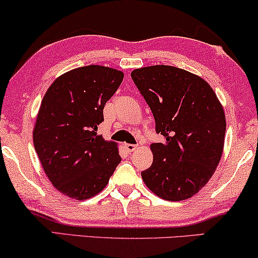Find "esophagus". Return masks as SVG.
I'll return each mask as SVG.
<instances>
[{"label": "esophagus", "instance_id": "obj_1", "mask_svg": "<svg viewBox=\"0 0 258 258\" xmlns=\"http://www.w3.org/2000/svg\"><path fill=\"white\" fill-rule=\"evenodd\" d=\"M124 148L126 149V152L132 153V152H134V150H135V149L137 148V147H136L135 145H130V143H125Z\"/></svg>", "mask_w": 258, "mask_h": 258}]
</instances>
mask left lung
Masks as SVG:
<instances>
[{
	"label": "left lung",
	"instance_id": "obj_1",
	"mask_svg": "<svg viewBox=\"0 0 258 258\" xmlns=\"http://www.w3.org/2000/svg\"><path fill=\"white\" fill-rule=\"evenodd\" d=\"M132 78L166 139L150 145L153 165L141 173L143 181L165 200L188 199L209 182L222 158V103L205 79L175 66L135 69Z\"/></svg>",
	"mask_w": 258,
	"mask_h": 258
}]
</instances>
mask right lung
<instances>
[{
  "instance_id": "right-lung-1",
  "label": "right lung",
  "mask_w": 258,
  "mask_h": 258,
  "mask_svg": "<svg viewBox=\"0 0 258 258\" xmlns=\"http://www.w3.org/2000/svg\"><path fill=\"white\" fill-rule=\"evenodd\" d=\"M123 77L106 66H83L59 76L43 96L33 143L49 181L69 198L98 195L121 162L118 145L97 130Z\"/></svg>"
}]
</instances>
